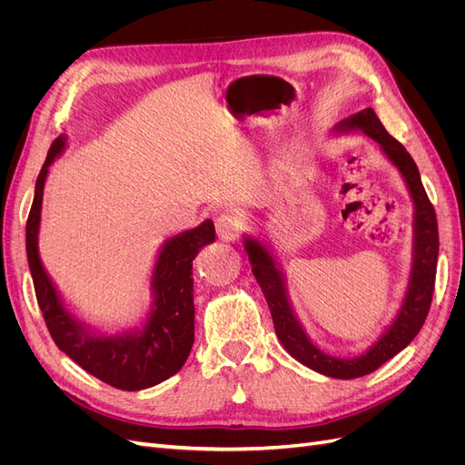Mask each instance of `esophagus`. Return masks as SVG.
I'll return each instance as SVG.
<instances>
[{"instance_id":"esophagus-1","label":"esophagus","mask_w":465,"mask_h":465,"mask_svg":"<svg viewBox=\"0 0 465 465\" xmlns=\"http://www.w3.org/2000/svg\"><path fill=\"white\" fill-rule=\"evenodd\" d=\"M215 229H217V234L223 242H232V241H236L238 231H241V224H238V221L232 215L221 213L215 219Z\"/></svg>"}]
</instances>
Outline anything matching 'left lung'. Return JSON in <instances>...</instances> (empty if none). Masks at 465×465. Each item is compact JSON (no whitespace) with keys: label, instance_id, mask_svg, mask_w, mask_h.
Returning a JSON list of instances; mask_svg holds the SVG:
<instances>
[{"label":"left lung","instance_id":"left-lung-1","mask_svg":"<svg viewBox=\"0 0 465 465\" xmlns=\"http://www.w3.org/2000/svg\"><path fill=\"white\" fill-rule=\"evenodd\" d=\"M351 132H362L380 145L386 159L400 171L413 202V260L410 283H407L405 297L391 323H388L378 340L362 355L343 359L331 357L318 349L302 328L299 316L294 314L287 291V277L273 254L272 244L263 236H242L244 250L252 263V273H254L267 306H270L281 345L304 367L323 376L341 380L374 372L415 340L429 314L434 291L436 260H439V224H436L434 207L429 202V195L423 188V182H420L419 168L411 154L405 151L398 139H393L386 132L372 108H364L331 128V134L335 135Z\"/></svg>","mask_w":465,"mask_h":465}]
</instances>
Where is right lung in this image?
<instances>
[{
    "label": "right lung",
    "instance_id": "add662e5",
    "mask_svg": "<svg viewBox=\"0 0 465 465\" xmlns=\"http://www.w3.org/2000/svg\"><path fill=\"white\" fill-rule=\"evenodd\" d=\"M65 143V135L52 143L36 178L26 221V260L42 316L54 343L89 374L125 391L157 386L184 367L192 351L195 314L192 265L203 246L215 242V224L205 219L195 229L168 236L163 242L151 273L149 311L135 328L103 331L91 326L67 306L38 252L45 184Z\"/></svg>",
    "mask_w": 465,
    "mask_h": 465
}]
</instances>
